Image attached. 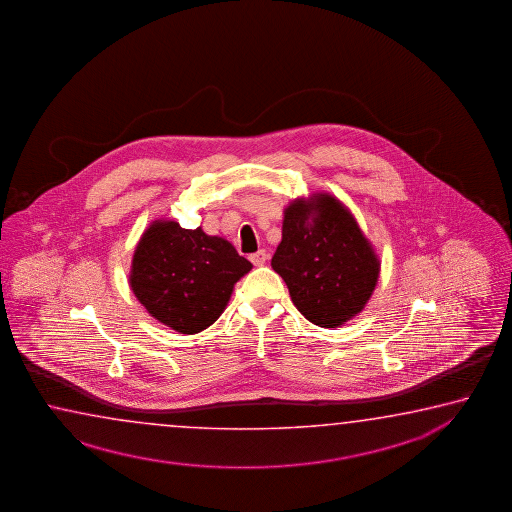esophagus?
I'll return each instance as SVG.
<instances>
[{
    "label": "esophagus",
    "instance_id": "obj_1",
    "mask_svg": "<svg viewBox=\"0 0 512 512\" xmlns=\"http://www.w3.org/2000/svg\"><path fill=\"white\" fill-rule=\"evenodd\" d=\"M249 260H251L256 267H261V265H265V261L269 260V254H267V251L260 249V251L251 254V256H249Z\"/></svg>",
    "mask_w": 512,
    "mask_h": 512
}]
</instances>
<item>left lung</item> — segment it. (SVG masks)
I'll list each match as a JSON object with an SVG mask.
<instances>
[{"instance_id":"8db88e82","label":"left lung","mask_w":512,"mask_h":512,"mask_svg":"<svg viewBox=\"0 0 512 512\" xmlns=\"http://www.w3.org/2000/svg\"><path fill=\"white\" fill-rule=\"evenodd\" d=\"M270 265L287 283L299 312L325 328L363 310L381 269L354 216L330 195L296 200L285 209Z\"/></svg>"}]
</instances>
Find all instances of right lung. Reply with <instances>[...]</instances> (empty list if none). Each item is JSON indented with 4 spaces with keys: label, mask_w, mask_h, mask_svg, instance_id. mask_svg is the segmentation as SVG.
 <instances>
[{
    "label": "right lung",
    "mask_w": 512,
    "mask_h": 512,
    "mask_svg": "<svg viewBox=\"0 0 512 512\" xmlns=\"http://www.w3.org/2000/svg\"><path fill=\"white\" fill-rule=\"evenodd\" d=\"M251 269V261L223 238L200 227L155 222L133 254L131 290L160 323L196 334L220 317L234 283Z\"/></svg>",
    "instance_id": "obj_1"
}]
</instances>
